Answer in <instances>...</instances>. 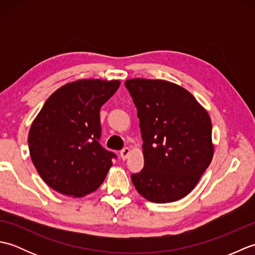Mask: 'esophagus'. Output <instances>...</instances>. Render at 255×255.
I'll return each mask as SVG.
<instances>
[{
    "label": "esophagus",
    "mask_w": 255,
    "mask_h": 255,
    "mask_svg": "<svg viewBox=\"0 0 255 255\" xmlns=\"http://www.w3.org/2000/svg\"><path fill=\"white\" fill-rule=\"evenodd\" d=\"M130 152H131V150H130V148H124L122 151H121V156H122V159L123 160H126L127 158H128V155L130 154Z\"/></svg>",
    "instance_id": "obj_1"
}]
</instances>
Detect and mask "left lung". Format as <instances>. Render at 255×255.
<instances>
[{
  "label": "left lung",
  "mask_w": 255,
  "mask_h": 255,
  "mask_svg": "<svg viewBox=\"0 0 255 255\" xmlns=\"http://www.w3.org/2000/svg\"><path fill=\"white\" fill-rule=\"evenodd\" d=\"M137 107L143 169L131 175L149 202L172 203L196 186L214 155L207 111L182 86L164 80L125 82Z\"/></svg>",
  "instance_id": "8db88e82"
}]
</instances>
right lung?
<instances>
[{
    "label": "right lung",
    "instance_id": "add662e5",
    "mask_svg": "<svg viewBox=\"0 0 255 255\" xmlns=\"http://www.w3.org/2000/svg\"><path fill=\"white\" fill-rule=\"evenodd\" d=\"M118 80L83 79L49 96L32 122L28 147L32 163L48 186L83 197L96 191L115 153L100 144L101 107L115 94Z\"/></svg>",
    "mask_w": 255,
    "mask_h": 255
}]
</instances>
